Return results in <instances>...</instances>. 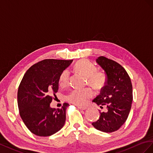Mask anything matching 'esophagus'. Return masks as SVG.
Here are the masks:
<instances>
[{"mask_svg":"<svg viewBox=\"0 0 153 153\" xmlns=\"http://www.w3.org/2000/svg\"><path fill=\"white\" fill-rule=\"evenodd\" d=\"M77 108L80 109V110H85L87 109V107H86V106H77Z\"/></svg>","mask_w":153,"mask_h":153,"instance_id":"1","label":"esophagus"}]
</instances>
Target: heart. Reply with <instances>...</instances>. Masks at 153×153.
Wrapping results in <instances>:
<instances>
[{
    "label": "heart",
    "instance_id": "heart-1",
    "mask_svg": "<svg viewBox=\"0 0 153 153\" xmlns=\"http://www.w3.org/2000/svg\"><path fill=\"white\" fill-rule=\"evenodd\" d=\"M74 69L86 77L87 83L93 86L94 88L99 90L105 85L106 77L104 73L97 71L95 65L87 59H81L74 65ZM70 79V72L65 69L61 73L59 77V84L61 86H65L68 84ZM94 91L91 88H76L72 90L67 95V100L77 106H84L93 97Z\"/></svg>",
    "mask_w": 153,
    "mask_h": 153
}]
</instances>
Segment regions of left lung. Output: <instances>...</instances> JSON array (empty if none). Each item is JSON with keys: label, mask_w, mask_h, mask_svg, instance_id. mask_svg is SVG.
<instances>
[{"label": "left lung", "mask_w": 153, "mask_h": 153, "mask_svg": "<svg viewBox=\"0 0 153 153\" xmlns=\"http://www.w3.org/2000/svg\"><path fill=\"white\" fill-rule=\"evenodd\" d=\"M97 62L106 75V85L93 100L97 105L106 107L100 112L99 119L92 124L97 130L111 133L119 129L127 120L133 101V87L126 70L115 61L100 56Z\"/></svg>", "instance_id": "1"}]
</instances>
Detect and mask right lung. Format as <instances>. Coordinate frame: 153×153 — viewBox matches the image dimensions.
I'll return each mask as SVG.
<instances>
[{"label":"right lung","instance_id":"1","mask_svg":"<svg viewBox=\"0 0 153 153\" xmlns=\"http://www.w3.org/2000/svg\"><path fill=\"white\" fill-rule=\"evenodd\" d=\"M72 62L42 60L30 67L20 82L17 94L20 115L30 131L37 136H51L63 127L69 104L65 102L56 109L50 104L58 90L61 73Z\"/></svg>","mask_w":153,"mask_h":153}]
</instances>
